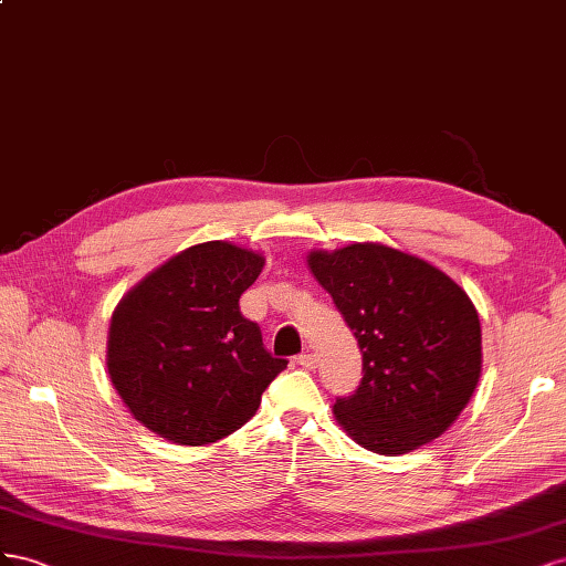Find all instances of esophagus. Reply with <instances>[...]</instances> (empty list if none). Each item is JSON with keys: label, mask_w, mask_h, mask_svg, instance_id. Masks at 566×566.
<instances>
[{"label": "esophagus", "mask_w": 566, "mask_h": 566, "mask_svg": "<svg viewBox=\"0 0 566 566\" xmlns=\"http://www.w3.org/2000/svg\"><path fill=\"white\" fill-rule=\"evenodd\" d=\"M296 363H298L301 367H305V369H315V367H317V355L311 353V350H305V353L298 355Z\"/></svg>", "instance_id": "34e87169"}]
</instances>
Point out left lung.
Segmentation results:
<instances>
[{"instance_id": "left-lung-1", "label": "left lung", "mask_w": 566, "mask_h": 566, "mask_svg": "<svg viewBox=\"0 0 566 566\" xmlns=\"http://www.w3.org/2000/svg\"><path fill=\"white\" fill-rule=\"evenodd\" d=\"M363 353V379L334 415L355 443L402 455L455 422L481 375V325L470 296L439 268L384 244L311 251Z\"/></svg>"}]
</instances>
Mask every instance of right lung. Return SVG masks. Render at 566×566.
<instances>
[{
    "label": "right lung",
    "mask_w": 566,
    "mask_h": 566,
    "mask_svg": "<svg viewBox=\"0 0 566 566\" xmlns=\"http://www.w3.org/2000/svg\"><path fill=\"white\" fill-rule=\"evenodd\" d=\"M261 253L206 241L123 296L108 329L111 384L135 419L177 446H206L244 427L286 367L263 346L239 298Z\"/></svg>",
    "instance_id": "add662e5"
}]
</instances>
